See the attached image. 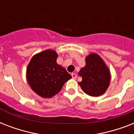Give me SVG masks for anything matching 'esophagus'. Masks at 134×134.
<instances>
[{
    "label": "esophagus",
    "instance_id": "obj_1",
    "mask_svg": "<svg viewBox=\"0 0 134 134\" xmlns=\"http://www.w3.org/2000/svg\"><path fill=\"white\" fill-rule=\"evenodd\" d=\"M71 76H72V79H76V77H77V76H76V74L75 73L71 74Z\"/></svg>",
    "mask_w": 134,
    "mask_h": 134
}]
</instances>
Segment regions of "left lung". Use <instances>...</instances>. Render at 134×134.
<instances>
[{"instance_id":"left-lung-1","label":"left lung","mask_w":134,"mask_h":134,"mask_svg":"<svg viewBox=\"0 0 134 134\" xmlns=\"http://www.w3.org/2000/svg\"><path fill=\"white\" fill-rule=\"evenodd\" d=\"M82 81L79 84L83 91L92 97H99L106 92L110 82V70L103 59L95 53L86 58V65L79 72Z\"/></svg>"}]
</instances>
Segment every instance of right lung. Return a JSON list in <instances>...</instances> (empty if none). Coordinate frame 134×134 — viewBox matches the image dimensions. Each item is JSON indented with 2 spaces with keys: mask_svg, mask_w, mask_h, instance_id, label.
I'll list each match as a JSON object with an SVG mask.
<instances>
[{
  "mask_svg": "<svg viewBox=\"0 0 134 134\" xmlns=\"http://www.w3.org/2000/svg\"><path fill=\"white\" fill-rule=\"evenodd\" d=\"M58 53L47 49L34 55L26 69V79L31 89L43 98L53 97L60 91L71 76L56 62Z\"/></svg>",
  "mask_w": 134,
  "mask_h": 134,
  "instance_id": "right-lung-1",
  "label": "right lung"
}]
</instances>
